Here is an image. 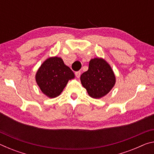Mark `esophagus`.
Listing matches in <instances>:
<instances>
[{
    "label": "esophagus",
    "instance_id": "34e87169",
    "mask_svg": "<svg viewBox=\"0 0 154 154\" xmlns=\"http://www.w3.org/2000/svg\"><path fill=\"white\" fill-rule=\"evenodd\" d=\"M75 76H76L77 78H79L80 77V75H81V72L80 71H77L75 72Z\"/></svg>",
    "mask_w": 154,
    "mask_h": 154
}]
</instances>
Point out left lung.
<instances>
[{
  "mask_svg": "<svg viewBox=\"0 0 154 154\" xmlns=\"http://www.w3.org/2000/svg\"><path fill=\"white\" fill-rule=\"evenodd\" d=\"M82 84L91 97L99 98L109 92L116 83L111 66L102 58L91 60L89 69L81 75Z\"/></svg>",
  "mask_w": 154,
  "mask_h": 154,
  "instance_id": "left-lung-1",
  "label": "left lung"
}]
</instances>
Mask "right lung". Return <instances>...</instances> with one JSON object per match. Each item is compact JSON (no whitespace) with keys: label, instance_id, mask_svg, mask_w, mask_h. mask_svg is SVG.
<instances>
[{"label":"right lung","instance_id":"add662e5","mask_svg":"<svg viewBox=\"0 0 154 154\" xmlns=\"http://www.w3.org/2000/svg\"><path fill=\"white\" fill-rule=\"evenodd\" d=\"M75 75L72 70L64 64L62 58H49L43 62L36 75V81L41 91L49 98L59 96L69 79Z\"/></svg>","mask_w":154,"mask_h":154}]
</instances>
